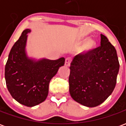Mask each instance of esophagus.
<instances>
[{
	"label": "esophagus",
	"mask_w": 126,
	"mask_h": 126,
	"mask_svg": "<svg viewBox=\"0 0 126 126\" xmlns=\"http://www.w3.org/2000/svg\"><path fill=\"white\" fill-rule=\"evenodd\" d=\"M70 63H71V59L69 58H67L65 59V65L66 67H69L70 65Z\"/></svg>",
	"instance_id": "1"
}]
</instances>
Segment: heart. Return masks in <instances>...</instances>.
Masks as SVG:
<instances>
[{
	"label": "heart",
	"instance_id": "1",
	"mask_svg": "<svg viewBox=\"0 0 126 126\" xmlns=\"http://www.w3.org/2000/svg\"><path fill=\"white\" fill-rule=\"evenodd\" d=\"M84 43L77 49V52L82 55H86L93 52L96 48V42L94 40H89L88 37H84L82 40Z\"/></svg>",
	"mask_w": 126,
	"mask_h": 126
}]
</instances>
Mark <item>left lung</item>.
Returning <instances> with one entry per match:
<instances>
[{"instance_id":"1","label":"left lung","mask_w":126,"mask_h":126,"mask_svg":"<svg viewBox=\"0 0 126 126\" xmlns=\"http://www.w3.org/2000/svg\"><path fill=\"white\" fill-rule=\"evenodd\" d=\"M69 93L88 107L103 103L115 87L119 63L115 47L100 34V46L86 55L75 56L70 65Z\"/></svg>"}]
</instances>
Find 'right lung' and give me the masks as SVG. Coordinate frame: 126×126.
I'll use <instances>...</instances> for the list:
<instances>
[{
  "label": "right lung",
  "mask_w": 126,
  "mask_h": 126,
  "mask_svg": "<svg viewBox=\"0 0 126 126\" xmlns=\"http://www.w3.org/2000/svg\"><path fill=\"white\" fill-rule=\"evenodd\" d=\"M26 29L13 46L5 65L4 76L7 89L12 97L27 107H33L46 100L50 79L64 65L65 58L57 60L36 61L26 54Z\"/></svg>",
  "instance_id": "obj_1"
}]
</instances>
